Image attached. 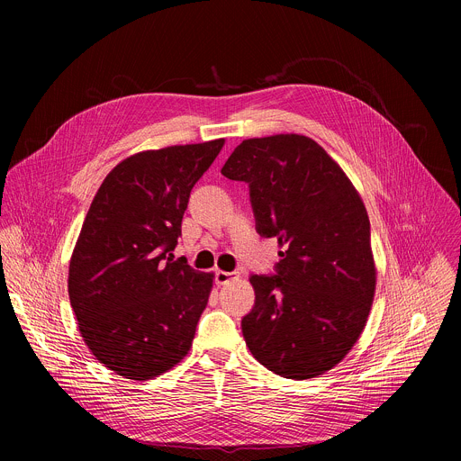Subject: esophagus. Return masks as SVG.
Masks as SVG:
<instances>
[{
  "label": "esophagus",
  "instance_id": "34e87169",
  "mask_svg": "<svg viewBox=\"0 0 461 461\" xmlns=\"http://www.w3.org/2000/svg\"><path fill=\"white\" fill-rule=\"evenodd\" d=\"M235 277H237V274H231V272H222V270H217V272H215V283H217L219 286L228 285V283L233 281Z\"/></svg>",
  "mask_w": 461,
  "mask_h": 461
}]
</instances>
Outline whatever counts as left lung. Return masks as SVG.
<instances>
[{
    "instance_id": "left-lung-1",
    "label": "left lung",
    "mask_w": 461,
    "mask_h": 461,
    "mask_svg": "<svg viewBox=\"0 0 461 461\" xmlns=\"http://www.w3.org/2000/svg\"><path fill=\"white\" fill-rule=\"evenodd\" d=\"M249 185L260 237H277V276H251L242 319L253 357L288 379L332 370L366 324L375 265L370 221L341 166L303 135L248 139L222 167Z\"/></svg>"
}]
</instances>
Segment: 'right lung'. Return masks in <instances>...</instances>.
Segmentation results:
<instances>
[{
    "instance_id": "1",
    "label": "right lung",
    "mask_w": 461,
    "mask_h": 461,
    "mask_svg": "<svg viewBox=\"0 0 461 461\" xmlns=\"http://www.w3.org/2000/svg\"><path fill=\"white\" fill-rule=\"evenodd\" d=\"M224 139L149 149L122 160L96 191L69 265L80 334L109 370L153 379L191 348L213 286L171 253L189 193Z\"/></svg>"
}]
</instances>
